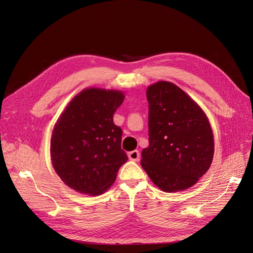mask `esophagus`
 <instances>
[{"label":"esophagus","mask_w":253,"mask_h":253,"mask_svg":"<svg viewBox=\"0 0 253 253\" xmlns=\"http://www.w3.org/2000/svg\"><path fill=\"white\" fill-rule=\"evenodd\" d=\"M128 158L131 160H134V162H139L140 159V153L138 150H134V151H131L128 152Z\"/></svg>","instance_id":"esophagus-1"}]
</instances>
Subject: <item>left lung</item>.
I'll use <instances>...</instances> for the list:
<instances>
[{
    "mask_svg": "<svg viewBox=\"0 0 253 253\" xmlns=\"http://www.w3.org/2000/svg\"><path fill=\"white\" fill-rule=\"evenodd\" d=\"M149 147L141 167L166 192L193 186L208 171L214 154L208 118L175 84L159 81L147 90Z\"/></svg>",
    "mask_w": 253,
    "mask_h": 253,
    "instance_id": "obj_1",
    "label": "left lung"
}]
</instances>
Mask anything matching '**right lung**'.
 <instances>
[{"label": "right lung", "mask_w": 253, "mask_h": 253, "mask_svg": "<svg viewBox=\"0 0 253 253\" xmlns=\"http://www.w3.org/2000/svg\"><path fill=\"white\" fill-rule=\"evenodd\" d=\"M125 100L118 90L88 88L76 96L53 127L50 155L65 185L99 195L116 179L127 156L121 149L122 129L113 115Z\"/></svg>", "instance_id": "right-lung-1"}]
</instances>
